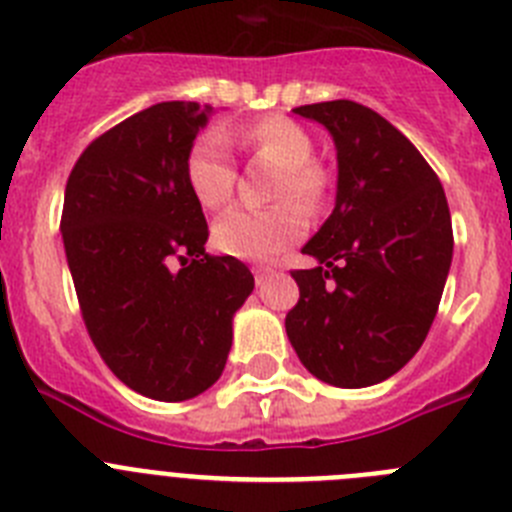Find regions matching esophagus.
<instances>
[{
	"label": "esophagus",
	"instance_id": "esophagus-1",
	"mask_svg": "<svg viewBox=\"0 0 512 512\" xmlns=\"http://www.w3.org/2000/svg\"><path fill=\"white\" fill-rule=\"evenodd\" d=\"M271 274H274V269H269V266H253V277H256V284H259V287L271 277Z\"/></svg>",
	"mask_w": 512,
	"mask_h": 512
}]
</instances>
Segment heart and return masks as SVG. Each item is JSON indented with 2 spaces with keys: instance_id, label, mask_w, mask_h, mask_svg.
I'll return each instance as SVG.
<instances>
[{
  "instance_id": "obj_1",
  "label": "heart",
  "mask_w": 512,
  "mask_h": 512,
  "mask_svg": "<svg viewBox=\"0 0 512 512\" xmlns=\"http://www.w3.org/2000/svg\"><path fill=\"white\" fill-rule=\"evenodd\" d=\"M230 135L243 143L253 156L279 166L277 182L271 189L274 200L295 197L310 210L320 205L325 194V176L310 161L315 146L300 122L271 115ZM184 179L194 200L205 210H217L228 202L235 184V166L225 135L212 130L194 140L187 153V164H184ZM297 202H279L264 210L230 207L212 225L215 246L238 259H274L305 235L307 215Z\"/></svg>"
}]
</instances>
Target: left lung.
I'll list each match as a JSON object with an SVG mask.
<instances>
[{
  "label": "left lung",
  "mask_w": 512,
  "mask_h": 512,
  "mask_svg": "<svg viewBox=\"0 0 512 512\" xmlns=\"http://www.w3.org/2000/svg\"><path fill=\"white\" fill-rule=\"evenodd\" d=\"M336 143V207L302 246L318 266L292 271L300 300L287 336L312 377L333 387L390 379L423 346L454 233L436 171L395 125L351 99L302 104Z\"/></svg>",
  "instance_id": "left-lung-1"
}]
</instances>
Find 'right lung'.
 <instances>
[{
    "label": "right lung",
    "mask_w": 512,
    "mask_h": 512,
    "mask_svg": "<svg viewBox=\"0 0 512 512\" xmlns=\"http://www.w3.org/2000/svg\"><path fill=\"white\" fill-rule=\"evenodd\" d=\"M210 104L161 102L99 135L71 169L61 233L81 318L104 364L138 395L197 397L220 379L253 274L205 251L184 179Z\"/></svg>",
    "instance_id": "obj_1"
}]
</instances>
